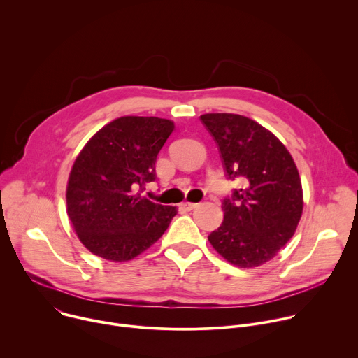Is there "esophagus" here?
I'll return each instance as SVG.
<instances>
[{"label":"esophagus","mask_w":358,"mask_h":358,"mask_svg":"<svg viewBox=\"0 0 358 358\" xmlns=\"http://www.w3.org/2000/svg\"><path fill=\"white\" fill-rule=\"evenodd\" d=\"M195 207H196L195 202H188V201H185V202L181 203V208H184V210H187V211H191V210H194Z\"/></svg>","instance_id":"obj_1"}]
</instances>
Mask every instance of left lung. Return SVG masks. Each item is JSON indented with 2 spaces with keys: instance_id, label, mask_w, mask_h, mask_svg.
<instances>
[{
  "instance_id": "8db88e82",
  "label": "left lung",
  "mask_w": 358,
  "mask_h": 358,
  "mask_svg": "<svg viewBox=\"0 0 358 358\" xmlns=\"http://www.w3.org/2000/svg\"><path fill=\"white\" fill-rule=\"evenodd\" d=\"M228 180L242 187L224 198V221L208 235L213 248L238 268L271 261L293 236L303 211L297 167L282 141L241 115L207 113Z\"/></svg>"
}]
</instances>
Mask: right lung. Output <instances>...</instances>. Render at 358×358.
Returning a JSON list of instances; mask_svg holds the SVG:
<instances>
[{"label": "right lung", "instance_id": "1", "mask_svg": "<svg viewBox=\"0 0 358 358\" xmlns=\"http://www.w3.org/2000/svg\"><path fill=\"white\" fill-rule=\"evenodd\" d=\"M174 123L123 116L82 148L69 174L66 206L80 242L97 257L126 262L166 232L177 208L140 192L156 180V162Z\"/></svg>", "mask_w": 358, "mask_h": 358}]
</instances>
